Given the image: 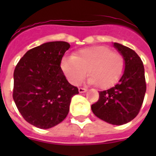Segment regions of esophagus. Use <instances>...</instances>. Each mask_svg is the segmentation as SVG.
<instances>
[{"label": "esophagus", "mask_w": 156, "mask_h": 156, "mask_svg": "<svg viewBox=\"0 0 156 156\" xmlns=\"http://www.w3.org/2000/svg\"><path fill=\"white\" fill-rule=\"evenodd\" d=\"M87 90V88H84V87L78 88V91H79V93H84V92H86Z\"/></svg>", "instance_id": "obj_1"}]
</instances>
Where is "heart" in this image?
I'll list each match as a JSON object with an SVG mask.
<instances>
[{"label": "heart", "instance_id": "b5f03b06", "mask_svg": "<svg viewBox=\"0 0 156 156\" xmlns=\"http://www.w3.org/2000/svg\"><path fill=\"white\" fill-rule=\"evenodd\" d=\"M125 67L124 56L105 46L83 48L73 56L64 57L61 61V69L72 84H79L87 71L90 76L88 82L98 84L102 89L112 87L118 83Z\"/></svg>", "mask_w": 156, "mask_h": 156}]
</instances>
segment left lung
<instances>
[{"label":"left lung","mask_w":156,"mask_h":156,"mask_svg":"<svg viewBox=\"0 0 156 156\" xmlns=\"http://www.w3.org/2000/svg\"><path fill=\"white\" fill-rule=\"evenodd\" d=\"M114 47L125 59V71L119 83L108 90L100 91V97L91 105L95 116L112 125L121 126L135 118L145 96L144 66L133 50L114 43Z\"/></svg>","instance_id":"obj_1"}]
</instances>
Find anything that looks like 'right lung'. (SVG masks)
<instances>
[{"label": "right lung", "instance_id": "1", "mask_svg": "<svg viewBox=\"0 0 156 156\" xmlns=\"http://www.w3.org/2000/svg\"><path fill=\"white\" fill-rule=\"evenodd\" d=\"M70 45L48 42L31 48L13 72V98L23 117L35 127L49 129L66 118L77 87L71 85L61 68Z\"/></svg>", "mask_w": 156, "mask_h": 156}]
</instances>
